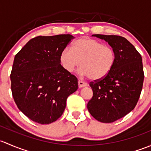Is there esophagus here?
Returning <instances> with one entry per match:
<instances>
[{"mask_svg": "<svg viewBox=\"0 0 151 151\" xmlns=\"http://www.w3.org/2000/svg\"><path fill=\"white\" fill-rule=\"evenodd\" d=\"M87 86V83H86V82L83 81H81V80L78 81L79 88H82V87H84V86Z\"/></svg>", "mask_w": 151, "mask_h": 151, "instance_id": "1", "label": "esophagus"}]
</instances>
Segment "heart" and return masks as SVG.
<instances>
[{
    "mask_svg": "<svg viewBox=\"0 0 151 151\" xmlns=\"http://www.w3.org/2000/svg\"><path fill=\"white\" fill-rule=\"evenodd\" d=\"M60 62L68 72H72L81 63V73L97 81L108 76L116 62V53L92 38H81L72 45V50L65 49L60 54Z\"/></svg>",
    "mask_w": 151,
    "mask_h": 151,
    "instance_id": "obj_1",
    "label": "heart"
}]
</instances>
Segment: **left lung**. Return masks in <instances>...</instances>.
<instances>
[{
  "mask_svg": "<svg viewBox=\"0 0 151 151\" xmlns=\"http://www.w3.org/2000/svg\"><path fill=\"white\" fill-rule=\"evenodd\" d=\"M114 49L116 62L108 76L90 82L93 96L87 104L90 114L102 123H112L136 106L144 81L142 57L134 46L119 35L95 34Z\"/></svg>",
  "mask_w": 151,
  "mask_h": 151,
  "instance_id": "left-lung-1",
  "label": "left lung"
}]
</instances>
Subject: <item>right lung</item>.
I'll list each match as a JSON object with an SVG mask.
<instances>
[{"label": "right lung", "instance_id": "add662e5", "mask_svg": "<svg viewBox=\"0 0 151 151\" xmlns=\"http://www.w3.org/2000/svg\"><path fill=\"white\" fill-rule=\"evenodd\" d=\"M74 37L70 34L32 38L15 55L11 72L12 96L27 117L49 124L63 115L78 79L60 64V54Z\"/></svg>", "mask_w": 151, "mask_h": 151}]
</instances>
